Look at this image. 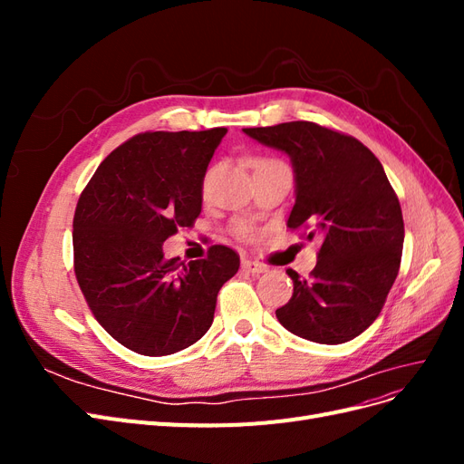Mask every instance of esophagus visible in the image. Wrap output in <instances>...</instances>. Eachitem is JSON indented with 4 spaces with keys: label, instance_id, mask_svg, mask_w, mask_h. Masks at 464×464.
<instances>
[{
    "label": "esophagus",
    "instance_id": "1",
    "mask_svg": "<svg viewBox=\"0 0 464 464\" xmlns=\"http://www.w3.org/2000/svg\"><path fill=\"white\" fill-rule=\"evenodd\" d=\"M242 269L249 271L251 275H261V273H266V269H269V266L263 265V263H257V261L244 259V261H242Z\"/></svg>",
    "mask_w": 464,
    "mask_h": 464
}]
</instances>
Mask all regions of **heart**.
Wrapping results in <instances>:
<instances>
[{
    "label": "heart",
    "mask_w": 464,
    "mask_h": 464,
    "mask_svg": "<svg viewBox=\"0 0 464 464\" xmlns=\"http://www.w3.org/2000/svg\"><path fill=\"white\" fill-rule=\"evenodd\" d=\"M266 162H275V160H271V159H254L251 160V166H259V164H266ZM236 232L240 234V236H244V237H247V236H251V230H249V227L247 224H237L236 227Z\"/></svg>",
    "instance_id": "1"
}]
</instances>
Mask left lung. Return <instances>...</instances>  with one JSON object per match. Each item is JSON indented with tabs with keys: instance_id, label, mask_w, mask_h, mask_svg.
<instances>
[{
	"instance_id": "1",
	"label": "left lung",
	"mask_w": 464,
	"mask_h": 464,
	"mask_svg": "<svg viewBox=\"0 0 464 464\" xmlns=\"http://www.w3.org/2000/svg\"><path fill=\"white\" fill-rule=\"evenodd\" d=\"M244 133L288 154L296 181L288 228L319 242L310 278L286 271L294 294L276 319L312 343L353 341L382 312L402 256V210L382 162L358 139L314 121Z\"/></svg>"
}]
</instances>
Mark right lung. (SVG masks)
I'll return each mask as SVG.
<instances>
[{
  "label": "right lung",
  "instance_id": "obj_1",
  "mask_svg": "<svg viewBox=\"0 0 464 464\" xmlns=\"http://www.w3.org/2000/svg\"><path fill=\"white\" fill-rule=\"evenodd\" d=\"M227 128L147 131L111 150L82 189L73 217L75 276L110 336L145 356L174 354L213 325L222 285L240 257L166 259L162 244L201 213L203 178Z\"/></svg>",
  "mask_w": 464,
  "mask_h": 464
}]
</instances>
